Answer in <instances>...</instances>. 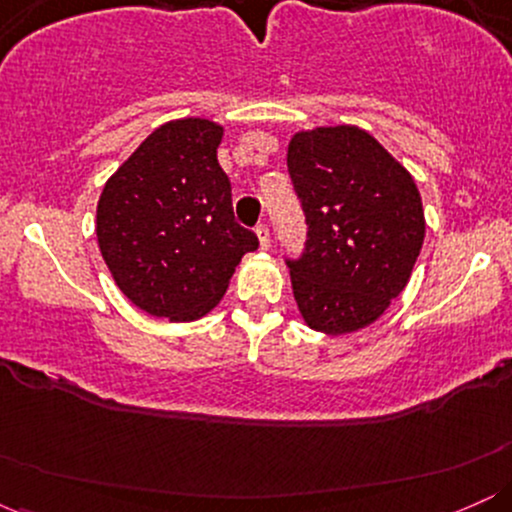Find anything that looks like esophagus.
Segmentation results:
<instances>
[{
    "mask_svg": "<svg viewBox=\"0 0 512 512\" xmlns=\"http://www.w3.org/2000/svg\"><path fill=\"white\" fill-rule=\"evenodd\" d=\"M257 238H260V248L267 250L269 248V228H267V223H260V226H257Z\"/></svg>",
    "mask_w": 512,
    "mask_h": 512,
    "instance_id": "1",
    "label": "esophagus"
}]
</instances>
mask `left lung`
<instances>
[{
    "label": "left lung",
    "instance_id": "1",
    "mask_svg": "<svg viewBox=\"0 0 512 512\" xmlns=\"http://www.w3.org/2000/svg\"><path fill=\"white\" fill-rule=\"evenodd\" d=\"M286 166L305 216V245L286 257L298 310L325 334L356 332L407 286L426 221L414 178L358 127L291 139Z\"/></svg>",
    "mask_w": 512,
    "mask_h": 512
}]
</instances>
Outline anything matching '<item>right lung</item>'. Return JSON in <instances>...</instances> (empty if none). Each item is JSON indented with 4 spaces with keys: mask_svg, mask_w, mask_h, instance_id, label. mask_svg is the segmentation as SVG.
<instances>
[{
    "mask_svg": "<svg viewBox=\"0 0 512 512\" xmlns=\"http://www.w3.org/2000/svg\"><path fill=\"white\" fill-rule=\"evenodd\" d=\"M223 129L187 117L158 127L105 182L96 236L115 284L149 315L190 322L228 289L260 240L233 214L216 158Z\"/></svg>",
    "mask_w": 512,
    "mask_h": 512,
    "instance_id": "right-lung-1",
    "label": "right lung"
}]
</instances>
